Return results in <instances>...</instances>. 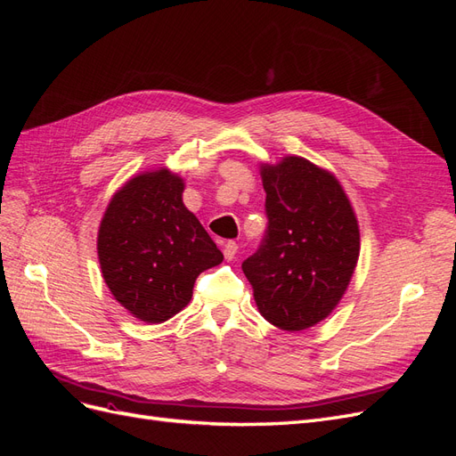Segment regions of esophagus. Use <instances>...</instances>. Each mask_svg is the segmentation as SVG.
<instances>
[{
    "mask_svg": "<svg viewBox=\"0 0 456 456\" xmlns=\"http://www.w3.org/2000/svg\"><path fill=\"white\" fill-rule=\"evenodd\" d=\"M223 253H224L226 260H232L233 256L238 255V243L236 241H226L224 247H223Z\"/></svg>",
    "mask_w": 456,
    "mask_h": 456,
    "instance_id": "esophagus-1",
    "label": "esophagus"
}]
</instances>
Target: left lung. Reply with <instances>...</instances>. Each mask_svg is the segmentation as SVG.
Here are the masks:
<instances>
[{
    "instance_id": "8db88e82",
    "label": "left lung",
    "mask_w": 456,
    "mask_h": 456,
    "mask_svg": "<svg viewBox=\"0 0 456 456\" xmlns=\"http://www.w3.org/2000/svg\"><path fill=\"white\" fill-rule=\"evenodd\" d=\"M268 232L241 268L260 315L297 333L330 315L360 258V224L338 178L300 156L260 163Z\"/></svg>"
}]
</instances>
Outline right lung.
I'll return each mask as SVG.
<instances>
[{
    "label": "right lung",
    "instance_id": "right-lung-1",
    "mask_svg": "<svg viewBox=\"0 0 456 456\" xmlns=\"http://www.w3.org/2000/svg\"><path fill=\"white\" fill-rule=\"evenodd\" d=\"M167 167L131 176L102 215L96 253L110 293L133 317L163 323L188 306L196 278L224 260Z\"/></svg>",
    "mask_w": 456,
    "mask_h": 456
}]
</instances>
